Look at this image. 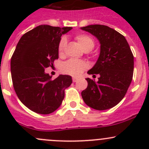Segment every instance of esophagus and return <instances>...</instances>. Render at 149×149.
I'll use <instances>...</instances> for the list:
<instances>
[{"mask_svg":"<svg viewBox=\"0 0 149 149\" xmlns=\"http://www.w3.org/2000/svg\"><path fill=\"white\" fill-rule=\"evenodd\" d=\"M78 81V79H76V78H73V82H76Z\"/></svg>","mask_w":149,"mask_h":149,"instance_id":"34e87169","label":"esophagus"}]
</instances>
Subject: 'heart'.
Segmentation results:
<instances>
[{
	"mask_svg": "<svg viewBox=\"0 0 149 149\" xmlns=\"http://www.w3.org/2000/svg\"><path fill=\"white\" fill-rule=\"evenodd\" d=\"M75 39L77 40L82 49L85 52H89L94 47V41L90 36L85 34H77L75 35ZM67 43L65 37H61L58 43V53L62 55ZM86 68V64L82 61L76 59H70L62 65L61 70L65 74L73 76H79Z\"/></svg>",
	"mask_w": 149,
	"mask_h": 149,
	"instance_id": "1",
	"label": "heart"
}]
</instances>
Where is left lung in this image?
Masks as SVG:
<instances>
[{
  "instance_id": "1",
  "label": "left lung",
  "mask_w": 149,
  "mask_h": 149,
  "mask_svg": "<svg viewBox=\"0 0 149 149\" xmlns=\"http://www.w3.org/2000/svg\"><path fill=\"white\" fill-rule=\"evenodd\" d=\"M97 38L100 53L87 73L98 74V81L87 78L88 86L81 92L86 104L97 110L110 109L123 99L133 79L134 58L123 35L107 26L88 25L81 28Z\"/></svg>"
}]
</instances>
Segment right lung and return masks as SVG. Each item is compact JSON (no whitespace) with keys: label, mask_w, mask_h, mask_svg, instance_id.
Listing matches in <instances>:
<instances>
[{"label":"right lung","mask_w":149,"mask_h":149,"mask_svg":"<svg viewBox=\"0 0 149 149\" xmlns=\"http://www.w3.org/2000/svg\"><path fill=\"white\" fill-rule=\"evenodd\" d=\"M72 27L40 25L19 40L10 61V72L16 95L33 112L47 115L62 104L72 78L60 75L55 79L45 72L58 58V43Z\"/></svg>","instance_id":"right-lung-1"}]
</instances>
